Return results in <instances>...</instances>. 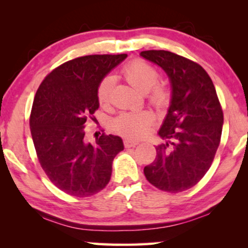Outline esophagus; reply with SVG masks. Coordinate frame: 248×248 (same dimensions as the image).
<instances>
[{"label":"esophagus","instance_id":"34e87169","mask_svg":"<svg viewBox=\"0 0 248 248\" xmlns=\"http://www.w3.org/2000/svg\"><path fill=\"white\" fill-rule=\"evenodd\" d=\"M138 144H139L138 141L130 140V139H125V140H124V147L125 148H133V147H137Z\"/></svg>","mask_w":248,"mask_h":248}]
</instances>
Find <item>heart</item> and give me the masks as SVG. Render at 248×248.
I'll list each match as a JSON object with an SVG mask.
<instances>
[{
    "label": "heart",
    "mask_w": 248,
    "mask_h": 248,
    "mask_svg": "<svg viewBox=\"0 0 248 248\" xmlns=\"http://www.w3.org/2000/svg\"><path fill=\"white\" fill-rule=\"evenodd\" d=\"M124 79L141 93H147L148 101L157 109H165L170 103V91L165 84L159 83V71L143 60H132L121 70ZM115 80L106 76L97 87V99L101 106L110 103ZM155 122V115L148 109L123 111L113 120L111 126L117 134L130 139H140L147 134Z\"/></svg>",
    "instance_id": "b5f03b06"
}]
</instances>
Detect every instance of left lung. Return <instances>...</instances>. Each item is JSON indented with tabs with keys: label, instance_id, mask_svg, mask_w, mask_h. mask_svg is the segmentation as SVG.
<instances>
[{
	"label": "left lung",
	"instance_id": "left-lung-1",
	"mask_svg": "<svg viewBox=\"0 0 248 248\" xmlns=\"http://www.w3.org/2000/svg\"><path fill=\"white\" fill-rule=\"evenodd\" d=\"M141 56L168 74L172 97L159 135L169 143L155 148L144 167L149 183L164 192L193 187L211 167L221 139L223 111L206 71L196 62L168 50H143Z\"/></svg>",
	"mask_w": 248,
	"mask_h": 248
}]
</instances>
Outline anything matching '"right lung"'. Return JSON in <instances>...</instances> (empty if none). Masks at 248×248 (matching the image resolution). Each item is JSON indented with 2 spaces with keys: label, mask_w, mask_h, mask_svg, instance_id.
<instances>
[{
  "label": "right lung",
  "mask_w": 248,
  "mask_h": 248,
  "mask_svg": "<svg viewBox=\"0 0 248 248\" xmlns=\"http://www.w3.org/2000/svg\"><path fill=\"white\" fill-rule=\"evenodd\" d=\"M126 56L104 54L67 61L47 74L35 94L29 125L37 158L49 181L66 194L87 198L110 181L123 141L103 133L88 142L84 127L99 108L100 80Z\"/></svg>",
  "instance_id": "right-lung-1"
}]
</instances>
